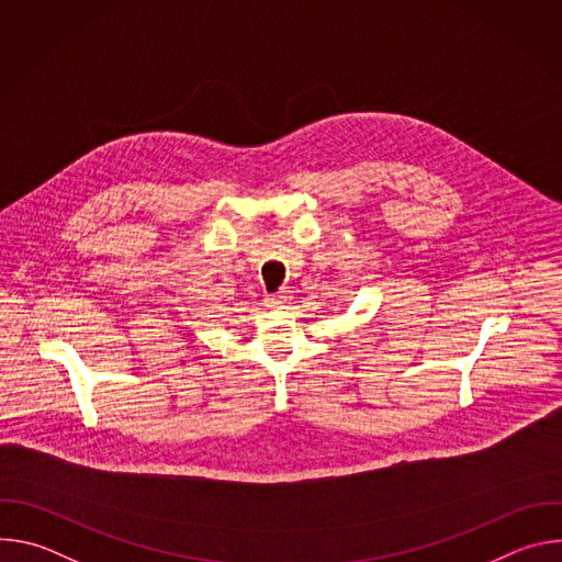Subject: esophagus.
I'll return each mask as SVG.
<instances>
[{"label":"esophagus","instance_id":"obj_1","mask_svg":"<svg viewBox=\"0 0 562 562\" xmlns=\"http://www.w3.org/2000/svg\"><path fill=\"white\" fill-rule=\"evenodd\" d=\"M289 304H291V291H278V293L267 297V306L269 308H284Z\"/></svg>","mask_w":562,"mask_h":562}]
</instances>
